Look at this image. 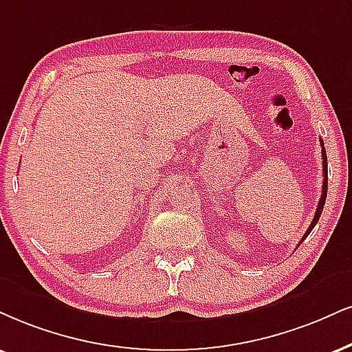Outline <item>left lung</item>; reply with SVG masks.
<instances>
[{
	"label": "left lung",
	"instance_id": "1",
	"mask_svg": "<svg viewBox=\"0 0 352 352\" xmlns=\"http://www.w3.org/2000/svg\"><path fill=\"white\" fill-rule=\"evenodd\" d=\"M320 142H322V156H323V190H322V197H320L318 207H316V212H315L314 220H311L310 227H309V230H307V232H305V235H303V238L300 240V243H302L303 240H305L307 236L310 235L311 230H314L315 225L318 223L320 215H322V210H323V206H324V201H327V192H328V164H327V151H324L323 140H320ZM300 243H298V245H300Z\"/></svg>",
	"mask_w": 352,
	"mask_h": 352
}]
</instances>
